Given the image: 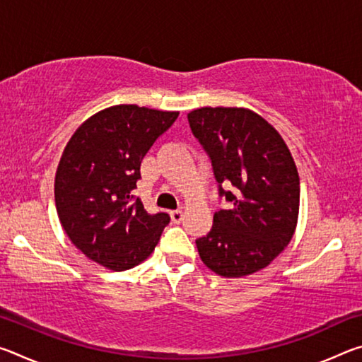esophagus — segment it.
Returning <instances> with one entry per match:
<instances>
[{
    "instance_id": "34e87169",
    "label": "esophagus",
    "mask_w": 362,
    "mask_h": 362,
    "mask_svg": "<svg viewBox=\"0 0 362 362\" xmlns=\"http://www.w3.org/2000/svg\"><path fill=\"white\" fill-rule=\"evenodd\" d=\"M170 218H173L174 223H180L183 220V211H180V209L173 211V212H170Z\"/></svg>"
}]
</instances>
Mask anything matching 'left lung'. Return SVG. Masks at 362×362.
I'll use <instances>...</instances> for the list:
<instances>
[{
  "mask_svg": "<svg viewBox=\"0 0 362 362\" xmlns=\"http://www.w3.org/2000/svg\"><path fill=\"white\" fill-rule=\"evenodd\" d=\"M188 122L212 159L220 196L233 204L214 214L212 230L196 240L201 260L223 278L260 272L297 228L300 179L289 146L249 108H196ZM222 182L233 192H225Z\"/></svg>",
  "mask_w": 362,
  "mask_h": 362,
  "instance_id": "1",
  "label": "left lung"
}]
</instances>
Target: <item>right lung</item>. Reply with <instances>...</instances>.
Listing matches in <instances>:
<instances>
[{"label": "right lung", "instance_id": "right-lung-1", "mask_svg": "<svg viewBox=\"0 0 362 362\" xmlns=\"http://www.w3.org/2000/svg\"><path fill=\"white\" fill-rule=\"evenodd\" d=\"M177 116L122 103L90 116L69 140L54 196L64 231L89 260L124 272L155 250L170 217L150 216L132 189L146 151Z\"/></svg>", "mask_w": 362, "mask_h": 362}]
</instances>
